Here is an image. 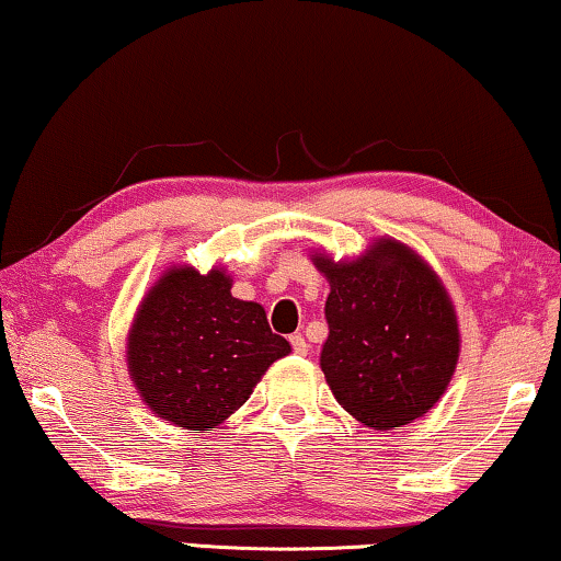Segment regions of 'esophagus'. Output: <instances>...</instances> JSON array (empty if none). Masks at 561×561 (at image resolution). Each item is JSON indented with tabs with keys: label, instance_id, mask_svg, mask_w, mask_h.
<instances>
[{
	"label": "esophagus",
	"instance_id": "esophagus-1",
	"mask_svg": "<svg viewBox=\"0 0 561 561\" xmlns=\"http://www.w3.org/2000/svg\"><path fill=\"white\" fill-rule=\"evenodd\" d=\"M290 346H294V352L296 354H300V356H306L308 354V341L300 336V334H294L290 336Z\"/></svg>",
	"mask_w": 561,
	"mask_h": 561
}]
</instances>
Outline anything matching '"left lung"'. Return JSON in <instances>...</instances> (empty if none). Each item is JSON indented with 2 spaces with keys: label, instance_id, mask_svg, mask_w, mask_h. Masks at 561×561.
I'll list each match as a JSON object with an SVG mask.
<instances>
[{
  "label": "left lung",
  "instance_id": "left-lung-1",
  "mask_svg": "<svg viewBox=\"0 0 561 561\" xmlns=\"http://www.w3.org/2000/svg\"><path fill=\"white\" fill-rule=\"evenodd\" d=\"M313 265L331 286L321 369L336 402L377 430L425 415L460 352L456 308L433 267L392 238L354 261L316 253Z\"/></svg>",
  "mask_w": 561,
  "mask_h": 561
}]
</instances>
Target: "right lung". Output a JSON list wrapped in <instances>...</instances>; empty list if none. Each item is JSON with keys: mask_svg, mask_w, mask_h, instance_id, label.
I'll list each match as a JSON object with an SVG mask.
<instances>
[{"mask_svg": "<svg viewBox=\"0 0 561 561\" xmlns=\"http://www.w3.org/2000/svg\"><path fill=\"white\" fill-rule=\"evenodd\" d=\"M222 267L174 265L153 283L128 331V375L161 420L184 430L220 425L290 352L265 308L230 294Z\"/></svg>", "mask_w": 561, "mask_h": 561, "instance_id": "right-lung-1", "label": "right lung"}]
</instances>
